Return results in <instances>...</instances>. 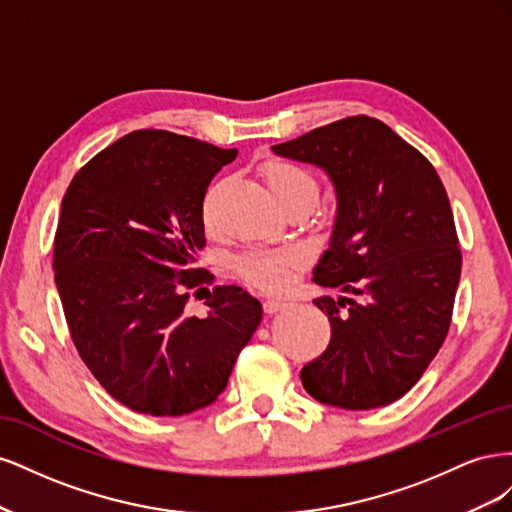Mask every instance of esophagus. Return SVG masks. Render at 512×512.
Masks as SVG:
<instances>
[{"mask_svg":"<svg viewBox=\"0 0 512 512\" xmlns=\"http://www.w3.org/2000/svg\"><path fill=\"white\" fill-rule=\"evenodd\" d=\"M288 307V301L286 299H277V297H269L265 301V312L267 314H273V312H280V309Z\"/></svg>","mask_w":512,"mask_h":512,"instance_id":"34e87169","label":"esophagus"}]
</instances>
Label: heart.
Returning a JSON list of instances; mask_svg holds the SVG:
<instances>
[{
  "label": "heart",
  "instance_id": "1",
  "mask_svg": "<svg viewBox=\"0 0 512 512\" xmlns=\"http://www.w3.org/2000/svg\"><path fill=\"white\" fill-rule=\"evenodd\" d=\"M262 175H265L267 185L284 211L292 207L309 209L316 203L320 185L316 175L309 168L288 160H271L262 166ZM211 198H213V190L205 200L207 224H209ZM303 262H305V256L299 247L288 245V247H277V250H262V247H254V250L243 252L235 260V269L243 280L250 282L252 286H258L262 290H282L290 284L292 271L299 269Z\"/></svg>",
  "mask_w": 512,
  "mask_h": 512
}]
</instances>
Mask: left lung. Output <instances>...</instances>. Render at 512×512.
Here are the masks:
<instances>
[{"label":"left lung","mask_w":512,"mask_h":512,"mask_svg":"<svg viewBox=\"0 0 512 512\" xmlns=\"http://www.w3.org/2000/svg\"><path fill=\"white\" fill-rule=\"evenodd\" d=\"M273 153L329 175L337 215L314 282L344 294L314 303L331 342L301 369L320 404L371 410L421 380L451 327L461 250L436 168L386 123L359 115L316 128Z\"/></svg>","instance_id":"left-lung-1"}]
</instances>
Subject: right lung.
Returning a JSON list of instances; mask_svg holds the SVG:
<instances>
[{"label": "right lung", "mask_w": 512, "mask_h": 512, "mask_svg": "<svg viewBox=\"0 0 512 512\" xmlns=\"http://www.w3.org/2000/svg\"><path fill=\"white\" fill-rule=\"evenodd\" d=\"M237 158L164 130H138L91 158L61 200L53 269L72 342L119 404L181 416L213 404L262 305L215 286L205 318L185 314L211 275L192 269L205 247L203 200ZM203 299V297H198Z\"/></svg>", "instance_id": "obj_1"}]
</instances>
